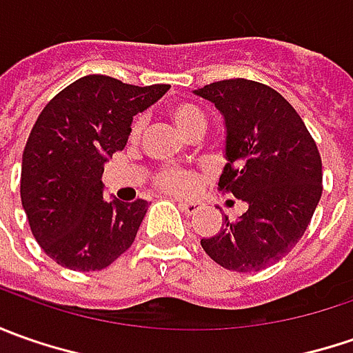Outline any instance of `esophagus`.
<instances>
[{"label":"esophagus","mask_w":353,"mask_h":353,"mask_svg":"<svg viewBox=\"0 0 353 353\" xmlns=\"http://www.w3.org/2000/svg\"><path fill=\"white\" fill-rule=\"evenodd\" d=\"M179 206H181V210H184L186 214H194L202 208V204L198 202V200H179Z\"/></svg>","instance_id":"obj_1"}]
</instances>
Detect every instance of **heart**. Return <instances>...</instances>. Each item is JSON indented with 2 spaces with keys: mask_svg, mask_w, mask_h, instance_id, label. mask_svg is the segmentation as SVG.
Returning <instances> with one entry per match:
<instances>
[{
  "mask_svg": "<svg viewBox=\"0 0 353 353\" xmlns=\"http://www.w3.org/2000/svg\"><path fill=\"white\" fill-rule=\"evenodd\" d=\"M167 114H169L172 125L179 129L183 135H186V137H196L206 128V116H204V112L198 105H194V103H172L169 110H167ZM139 129H141V123L137 119V121H133V125L129 129L131 141H135L139 137ZM190 183H192L190 174L183 169H163L155 174L157 186L161 190H165V192H172V194H183V192H186L190 188Z\"/></svg>",
  "mask_w": 353,
  "mask_h": 353,
  "instance_id": "obj_1",
  "label": "heart"
}]
</instances>
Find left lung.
I'll return each mask as SVG.
<instances>
[{
  "mask_svg": "<svg viewBox=\"0 0 353 353\" xmlns=\"http://www.w3.org/2000/svg\"><path fill=\"white\" fill-rule=\"evenodd\" d=\"M194 94L224 116L228 163L218 186L248 204L200 245L230 271H261L296 245L319 206V147L296 110L261 82L232 78Z\"/></svg>",
  "mask_w": 353,
  "mask_h": 353,
  "instance_id": "1",
  "label": "left lung"
}]
</instances>
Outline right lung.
<instances>
[{
    "mask_svg": "<svg viewBox=\"0 0 353 353\" xmlns=\"http://www.w3.org/2000/svg\"><path fill=\"white\" fill-rule=\"evenodd\" d=\"M169 88L90 74L37 117L23 151L21 204L34 239L59 265L100 271L131 248L147 200L103 198V165L125 147L133 116Z\"/></svg>",
    "mask_w": 353,
    "mask_h": 353,
    "instance_id": "1",
    "label": "right lung"
}]
</instances>
